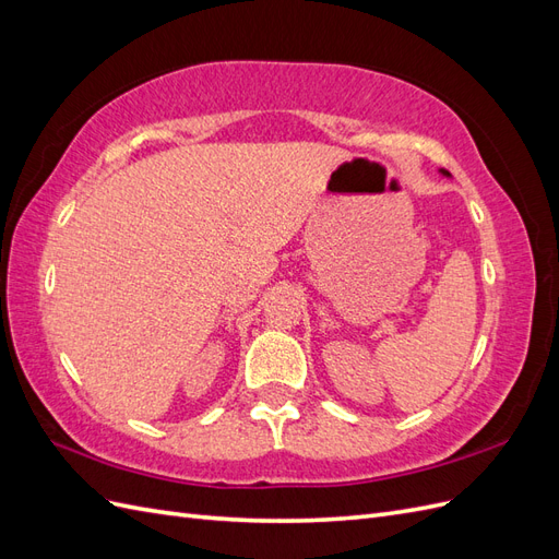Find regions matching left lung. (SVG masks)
Wrapping results in <instances>:
<instances>
[{"mask_svg":"<svg viewBox=\"0 0 559 559\" xmlns=\"http://www.w3.org/2000/svg\"><path fill=\"white\" fill-rule=\"evenodd\" d=\"M445 175H448V173H445Z\"/></svg>","mask_w":559,"mask_h":559,"instance_id":"8db88e82","label":"left lung"}]
</instances>
